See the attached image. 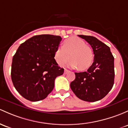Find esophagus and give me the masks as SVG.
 <instances>
[{
	"label": "esophagus",
	"mask_w": 128,
	"mask_h": 128,
	"mask_svg": "<svg viewBox=\"0 0 128 128\" xmlns=\"http://www.w3.org/2000/svg\"><path fill=\"white\" fill-rule=\"evenodd\" d=\"M69 72H70L69 70H68L66 69V68H65V69H64V74H67V73H68Z\"/></svg>",
	"instance_id": "34e87169"
}]
</instances>
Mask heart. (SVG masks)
Wrapping results in <instances>:
<instances>
[{
  "instance_id": "b5f03b06",
  "label": "heart",
  "mask_w": 128,
  "mask_h": 128,
  "mask_svg": "<svg viewBox=\"0 0 128 128\" xmlns=\"http://www.w3.org/2000/svg\"><path fill=\"white\" fill-rule=\"evenodd\" d=\"M54 59L59 65L63 66L70 58L68 66L80 70L89 68L94 61V54L90 47L79 38L72 37L64 41L62 47L54 52Z\"/></svg>"
}]
</instances>
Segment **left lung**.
Segmentation results:
<instances>
[{
    "instance_id": "obj_1",
    "label": "left lung",
    "mask_w": 128,
    "mask_h": 128,
    "mask_svg": "<svg viewBox=\"0 0 128 128\" xmlns=\"http://www.w3.org/2000/svg\"><path fill=\"white\" fill-rule=\"evenodd\" d=\"M93 49L94 62L84 72L75 73V79L70 88L76 96L83 101L94 102L103 98L114 83V58L110 48L97 38L78 35Z\"/></svg>"
}]
</instances>
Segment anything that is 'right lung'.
Returning <instances> with one entry per match:
<instances>
[{
  "instance_id": "right-lung-1",
  "label": "right lung",
  "mask_w": 128,
  "mask_h": 128,
  "mask_svg": "<svg viewBox=\"0 0 128 128\" xmlns=\"http://www.w3.org/2000/svg\"><path fill=\"white\" fill-rule=\"evenodd\" d=\"M61 37L33 36L21 44L12 58V82L16 90L31 102L45 99L52 91L54 80L64 73L54 60Z\"/></svg>"
}]
</instances>
